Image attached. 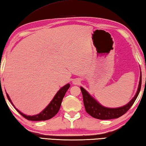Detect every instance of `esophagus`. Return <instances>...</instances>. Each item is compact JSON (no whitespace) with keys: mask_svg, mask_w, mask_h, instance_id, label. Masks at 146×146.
<instances>
[{"mask_svg":"<svg viewBox=\"0 0 146 146\" xmlns=\"http://www.w3.org/2000/svg\"><path fill=\"white\" fill-rule=\"evenodd\" d=\"M73 84H75V85L80 84V79H78V78L75 79V80H73Z\"/></svg>","mask_w":146,"mask_h":146,"instance_id":"esophagus-1","label":"esophagus"}]
</instances>
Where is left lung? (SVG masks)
I'll use <instances>...</instances> for the list:
<instances>
[{
    "label": "left lung",
    "instance_id": "left-lung-1",
    "mask_svg": "<svg viewBox=\"0 0 146 146\" xmlns=\"http://www.w3.org/2000/svg\"><path fill=\"white\" fill-rule=\"evenodd\" d=\"M141 84L142 73L140 72L139 87L137 89L136 94L135 95V96L128 104L123 106V107L115 108L103 107V105L100 104L96 100L93 98L86 89L80 87L82 96H83L84 105L85 108H86V111L90 115H91L92 117L102 119V120L115 119L121 117V116L124 115L130 108L131 106L133 105L140 92V88H141Z\"/></svg>",
    "mask_w": 146,
    "mask_h": 146
}]
</instances>
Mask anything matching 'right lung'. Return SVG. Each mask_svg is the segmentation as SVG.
I'll list each match as a JSON object with an SVG mask.
<instances>
[{
	"instance_id": "obj_1",
	"label": "right lung",
	"mask_w": 146,
	"mask_h": 146,
	"mask_svg": "<svg viewBox=\"0 0 146 146\" xmlns=\"http://www.w3.org/2000/svg\"><path fill=\"white\" fill-rule=\"evenodd\" d=\"M70 84H68L65 85L64 87H61V88L59 89V91L57 92L56 94L55 95L54 98L51 101V102L49 103V105H48L41 112H40L37 115H32V116L23 114L22 112H21L20 110H18L17 109V108H16L15 105H13V103H12L11 100L9 95L7 93H6V95H7V99H8L9 102L11 103L13 106H14L15 109L17 110V112L19 113H20L23 117L27 119V120L34 121H46V120H48V119L52 118L54 116H55L57 114L58 112H59L60 105H61V103H62L63 98H64L66 91H67L68 89L70 88Z\"/></svg>"
}]
</instances>
